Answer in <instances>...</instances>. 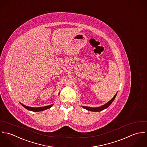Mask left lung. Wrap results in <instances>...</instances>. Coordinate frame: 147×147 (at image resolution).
Segmentation results:
<instances>
[{
	"label": "left lung",
	"instance_id": "obj_1",
	"mask_svg": "<svg viewBox=\"0 0 147 147\" xmlns=\"http://www.w3.org/2000/svg\"><path fill=\"white\" fill-rule=\"evenodd\" d=\"M117 93L115 95V96L109 102H107L106 104L104 105L103 106H100V107H96V108H92V107H86V106H83V107L86 110H88V111H94V112H98V111H101L106 109H107L111 103L112 102L114 101V100L115 99L116 96H117Z\"/></svg>",
	"mask_w": 147,
	"mask_h": 147
}]
</instances>
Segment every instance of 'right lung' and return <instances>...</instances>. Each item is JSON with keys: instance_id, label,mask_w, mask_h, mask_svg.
I'll list each match as a JSON object with an SVG mask.
<instances>
[{"instance_id": "add662e5", "label": "right lung", "mask_w": 147, "mask_h": 147, "mask_svg": "<svg viewBox=\"0 0 147 147\" xmlns=\"http://www.w3.org/2000/svg\"><path fill=\"white\" fill-rule=\"evenodd\" d=\"M20 104L24 107H25L26 109L30 110V111H34V112H37V111H43V110H45L47 109H48L49 108H51L53 105V104L52 105H51L49 106H44V107H28V106H25L23 104H22L20 103Z\"/></svg>"}]
</instances>
